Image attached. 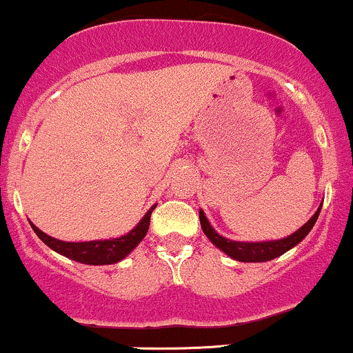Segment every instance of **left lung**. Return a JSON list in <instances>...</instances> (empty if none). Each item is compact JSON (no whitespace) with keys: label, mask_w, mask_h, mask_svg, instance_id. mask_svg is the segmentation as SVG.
<instances>
[{"label":"left lung","mask_w":353,"mask_h":353,"mask_svg":"<svg viewBox=\"0 0 353 353\" xmlns=\"http://www.w3.org/2000/svg\"><path fill=\"white\" fill-rule=\"evenodd\" d=\"M321 211L320 208L316 209L315 214L310 218L300 230H296L295 233L286 236L283 239H276V241H259V243H248V241H233V239H228L224 236L216 233L214 228L209 224L203 211H199V219H201V228H203L204 234L208 236L209 241L214 246H218L221 251L228 254L230 258L236 259V261L243 263H263L270 261V259H274L281 254L286 253L288 250H292L293 246H296L298 243L303 241L305 236H307L312 228L315 226L316 219H319V214Z\"/></svg>","instance_id":"1"}]
</instances>
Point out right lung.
Returning a JSON list of instances; mask_svg holds the SVG:
<instances>
[{
	"label": "right lung",
	"mask_w": 353,
	"mask_h": 353,
	"mask_svg": "<svg viewBox=\"0 0 353 353\" xmlns=\"http://www.w3.org/2000/svg\"><path fill=\"white\" fill-rule=\"evenodd\" d=\"M157 204H154V206L145 212L144 218L139 221L137 226H135L132 231H129L127 234L114 239L68 243L45 234L40 228L34 226L32 221H30V224H32L33 231L46 246L52 248L57 253L63 254V256L73 259V261L83 263V265H114V263H119L120 259L125 258L129 253H132L134 248L145 238L147 230H149L150 224V214H152Z\"/></svg>",
	"instance_id": "1"
}]
</instances>
